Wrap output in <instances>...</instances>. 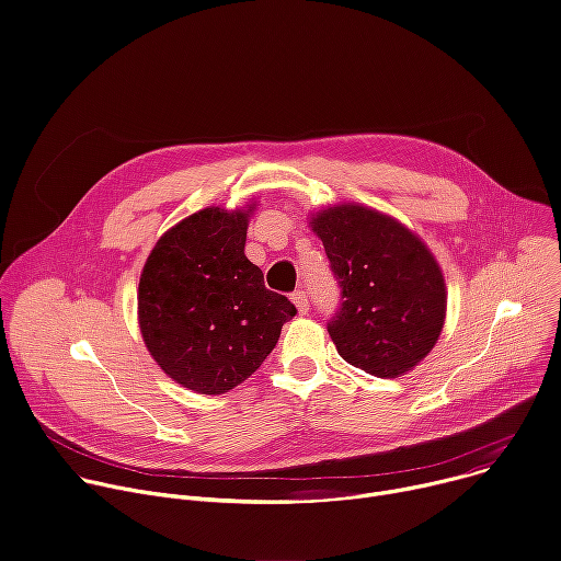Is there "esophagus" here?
<instances>
[{
    "instance_id": "esophagus-1",
    "label": "esophagus",
    "mask_w": 561,
    "mask_h": 561,
    "mask_svg": "<svg viewBox=\"0 0 561 561\" xmlns=\"http://www.w3.org/2000/svg\"><path fill=\"white\" fill-rule=\"evenodd\" d=\"M290 299H293V304H295L297 311H299L301 316H307V313H309V299H307V293H304V290H295V293L290 295Z\"/></svg>"
}]
</instances>
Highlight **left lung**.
<instances>
[{
	"label": "left lung",
	"mask_w": 561,
	"mask_h": 561,
	"mask_svg": "<svg viewBox=\"0 0 561 561\" xmlns=\"http://www.w3.org/2000/svg\"><path fill=\"white\" fill-rule=\"evenodd\" d=\"M340 286L329 335L342 358L371 376L398 378L434 348L447 290L430 248L393 217L340 203L311 217Z\"/></svg>",
	"instance_id": "1"
}]
</instances>
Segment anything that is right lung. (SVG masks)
Returning a JSON list of instances; mask_svg holds the SVG:
<instances>
[{
    "instance_id": "add662e5",
    "label": "right lung",
    "mask_w": 561,
    "mask_h": 561,
    "mask_svg": "<svg viewBox=\"0 0 561 561\" xmlns=\"http://www.w3.org/2000/svg\"><path fill=\"white\" fill-rule=\"evenodd\" d=\"M248 210L203 208L149 252L138 324L151 358L196 393H224L262 367L297 311L245 254Z\"/></svg>"
}]
</instances>
